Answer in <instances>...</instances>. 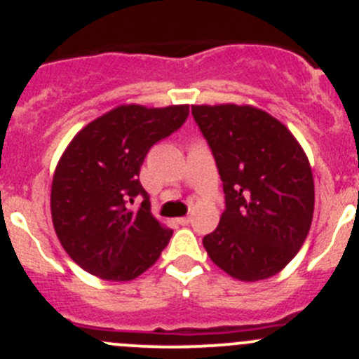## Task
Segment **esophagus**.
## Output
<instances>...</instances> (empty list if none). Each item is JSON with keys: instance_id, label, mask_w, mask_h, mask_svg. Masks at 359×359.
<instances>
[{"instance_id": "1", "label": "esophagus", "mask_w": 359, "mask_h": 359, "mask_svg": "<svg viewBox=\"0 0 359 359\" xmlns=\"http://www.w3.org/2000/svg\"><path fill=\"white\" fill-rule=\"evenodd\" d=\"M177 222H179L180 226H189V224H191V217H180V219L177 220Z\"/></svg>"}]
</instances>
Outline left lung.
Masks as SVG:
<instances>
[{"label": "left lung", "instance_id": "1", "mask_svg": "<svg viewBox=\"0 0 359 359\" xmlns=\"http://www.w3.org/2000/svg\"><path fill=\"white\" fill-rule=\"evenodd\" d=\"M219 168L226 210L203 247L241 281L274 276L297 255L313 222L314 180L290 130L252 106H193Z\"/></svg>", "mask_w": 359, "mask_h": 359}]
</instances>
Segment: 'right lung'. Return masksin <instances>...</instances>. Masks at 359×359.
<instances>
[{"mask_svg": "<svg viewBox=\"0 0 359 359\" xmlns=\"http://www.w3.org/2000/svg\"><path fill=\"white\" fill-rule=\"evenodd\" d=\"M189 106H119L93 119L64 151L52 182V220L60 245L86 273L130 281L149 269L173 231L151 213L139 180L151 147L184 125ZM137 196L144 201L129 205Z\"/></svg>", "mask_w": 359, "mask_h": 359, "instance_id": "1", "label": "right lung"}]
</instances>
